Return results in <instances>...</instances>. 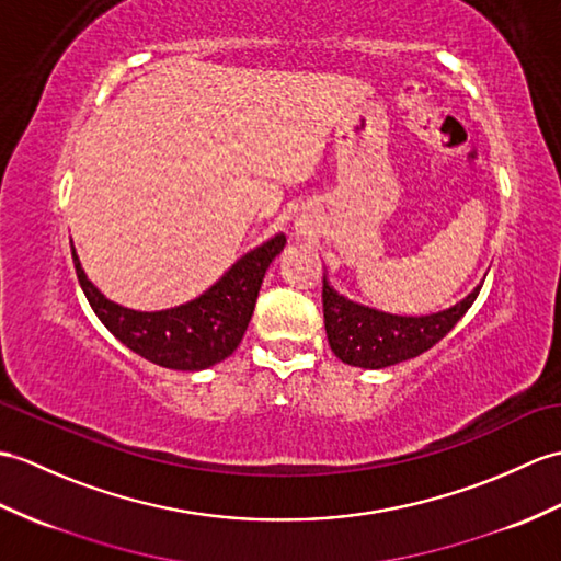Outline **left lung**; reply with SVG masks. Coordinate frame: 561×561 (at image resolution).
Listing matches in <instances>:
<instances>
[{
	"mask_svg": "<svg viewBox=\"0 0 561 561\" xmlns=\"http://www.w3.org/2000/svg\"><path fill=\"white\" fill-rule=\"evenodd\" d=\"M478 284L463 301L442 312L421 318L389 316L375 308L358 306L336 294L322 279V312L328 342L334 356L356 368L380 370L409 360L433 348L457 324L480 294Z\"/></svg>",
	"mask_w": 561,
	"mask_h": 561,
	"instance_id": "8db88e82",
	"label": "left lung"
}]
</instances>
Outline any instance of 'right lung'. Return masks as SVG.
Wrapping results in <instances>:
<instances>
[{
    "label": "right lung",
    "mask_w": 561,
    "mask_h": 561,
    "mask_svg": "<svg viewBox=\"0 0 561 561\" xmlns=\"http://www.w3.org/2000/svg\"><path fill=\"white\" fill-rule=\"evenodd\" d=\"M284 243V233H277L275 239L237 260L225 277L198 298L158 312H140L112 304L88 282L73 249L71 255L90 308L116 340L154 366L205 370L231 356L241 344L265 270L282 253Z\"/></svg>",
    "instance_id": "1"
}]
</instances>
